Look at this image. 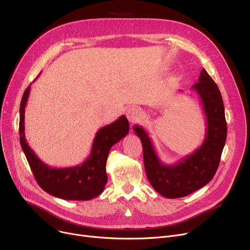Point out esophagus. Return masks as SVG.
<instances>
[{
	"instance_id": "obj_1",
	"label": "esophagus",
	"mask_w": 250,
	"mask_h": 250,
	"mask_svg": "<svg viewBox=\"0 0 250 250\" xmlns=\"http://www.w3.org/2000/svg\"><path fill=\"white\" fill-rule=\"evenodd\" d=\"M125 115H126L127 120H128V122L130 124H135V123H137L140 120L141 111L137 107H129V108L126 109Z\"/></svg>"
}]
</instances>
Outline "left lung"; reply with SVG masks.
Returning a JSON list of instances; mask_svg holds the SVG:
<instances>
[{
    "instance_id": "left-lung-1",
    "label": "left lung",
    "mask_w": 250,
    "mask_h": 250,
    "mask_svg": "<svg viewBox=\"0 0 250 250\" xmlns=\"http://www.w3.org/2000/svg\"><path fill=\"white\" fill-rule=\"evenodd\" d=\"M201 98L207 120L203 145L176 164H163L145 129L135 125L134 130L143 146L144 165L153 188L168 199H177L202 188L214 177L227 138L225 109L221 92L205 69L199 82L192 86Z\"/></svg>"
}]
</instances>
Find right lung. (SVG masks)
Segmentation results:
<instances>
[{
    "label": "right lung",
    "instance_id": "obj_1",
    "mask_svg": "<svg viewBox=\"0 0 250 250\" xmlns=\"http://www.w3.org/2000/svg\"><path fill=\"white\" fill-rule=\"evenodd\" d=\"M29 92L30 86L26 88L20 104L19 134L22 150L38 186L47 193L62 200L88 201L96 198L107 182L105 168L109 150L128 133L127 118L122 115L117 121L98 130L92 144L91 153L81 165L65 168L49 167L34 154L25 139V106Z\"/></svg>",
    "mask_w": 250,
    "mask_h": 250
}]
</instances>
